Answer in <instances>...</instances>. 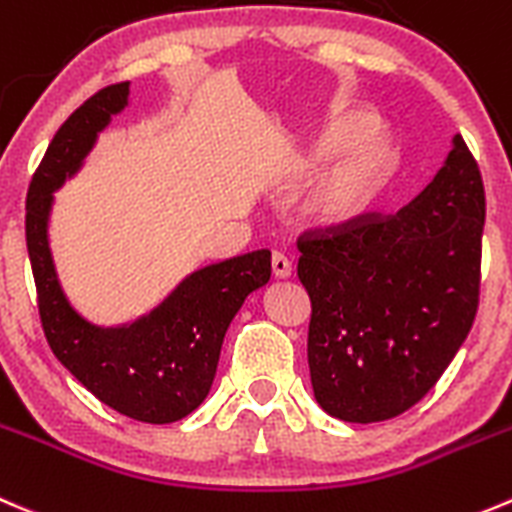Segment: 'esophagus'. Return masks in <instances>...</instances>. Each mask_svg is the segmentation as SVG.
<instances>
[{
	"mask_svg": "<svg viewBox=\"0 0 512 512\" xmlns=\"http://www.w3.org/2000/svg\"><path fill=\"white\" fill-rule=\"evenodd\" d=\"M272 275L277 280H285V277L292 275V262L282 252H272Z\"/></svg>",
	"mask_w": 512,
	"mask_h": 512,
	"instance_id": "obj_1",
	"label": "esophagus"
}]
</instances>
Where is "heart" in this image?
<instances>
[{
	"mask_svg": "<svg viewBox=\"0 0 512 512\" xmlns=\"http://www.w3.org/2000/svg\"><path fill=\"white\" fill-rule=\"evenodd\" d=\"M340 151L343 155L317 177L307 197L312 222L325 230H345L365 220L400 167L398 147L377 130L375 114L350 109L330 119L320 137L292 160V170L312 172Z\"/></svg>",
	"mask_w": 512,
	"mask_h": 512,
	"instance_id": "b5f03b06",
	"label": "heart"
}]
</instances>
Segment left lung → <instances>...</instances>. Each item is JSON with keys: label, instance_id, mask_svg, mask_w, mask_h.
Instances as JSON below:
<instances>
[{"label": "left lung", "instance_id": "1", "mask_svg": "<svg viewBox=\"0 0 512 512\" xmlns=\"http://www.w3.org/2000/svg\"><path fill=\"white\" fill-rule=\"evenodd\" d=\"M483 225V177L455 135L435 180L400 212L297 237L310 380L327 415L380 423L428 395L478 312Z\"/></svg>", "mask_w": 512, "mask_h": 512}]
</instances>
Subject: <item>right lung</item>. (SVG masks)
I'll return each mask as SVG.
<instances>
[{
    "instance_id": "add662e5",
    "label": "right lung",
    "mask_w": 512,
    "mask_h": 512,
    "mask_svg": "<svg viewBox=\"0 0 512 512\" xmlns=\"http://www.w3.org/2000/svg\"><path fill=\"white\" fill-rule=\"evenodd\" d=\"M127 94L130 82L109 84L69 114L29 182L24 227L39 320L54 357L112 410L165 425L207 398L232 317L252 290L270 280V250L202 267L130 327H94L69 307L47 242L52 192L77 172L97 132L124 109Z\"/></svg>"
}]
</instances>
